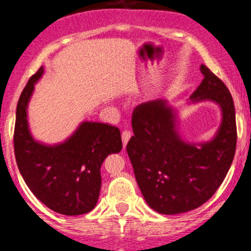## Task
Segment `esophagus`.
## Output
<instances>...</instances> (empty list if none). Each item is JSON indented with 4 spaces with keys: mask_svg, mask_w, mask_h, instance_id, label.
Segmentation results:
<instances>
[{
    "mask_svg": "<svg viewBox=\"0 0 251 251\" xmlns=\"http://www.w3.org/2000/svg\"><path fill=\"white\" fill-rule=\"evenodd\" d=\"M121 138H123V144H124V146H126V144H127L128 140H130V138H131V132H130V131H127V130L123 131V133H121Z\"/></svg>",
    "mask_w": 251,
    "mask_h": 251,
    "instance_id": "1",
    "label": "esophagus"
}]
</instances>
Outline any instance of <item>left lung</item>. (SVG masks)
<instances>
[{
    "mask_svg": "<svg viewBox=\"0 0 251 251\" xmlns=\"http://www.w3.org/2000/svg\"><path fill=\"white\" fill-rule=\"evenodd\" d=\"M203 81L192 103L212 100L222 111L216 135L204 143H187L176 130V114L165 100L137 105L133 136L126 146L136 181L147 204L164 215L197 209L217 191L233 161L237 144L235 111L228 88L204 64Z\"/></svg>",
    "mask_w": 251,
    "mask_h": 251,
    "instance_id": "1",
    "label": "left lung"
}]
</instances>
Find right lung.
<instances>
[{"instance_id":"add662e5","label":"right lung","mask_w":251,"mask_h":251,"mask_svg":"<svg viewBox=\"0 0 251 251\" xmlns=\"http://www.w3.org/2000/svg\"><path fill=\"white\" fill-rule=\"evenodd\" d=\"M42 74L44 67L29 78L18 100L13 138L18 169L30 191L50 210L69 216L86 214L100 197L103 161L123 148L120 130L83 121L63 143L35 141L29 131L27 103Z\"/></svg>"}]
</instances>
